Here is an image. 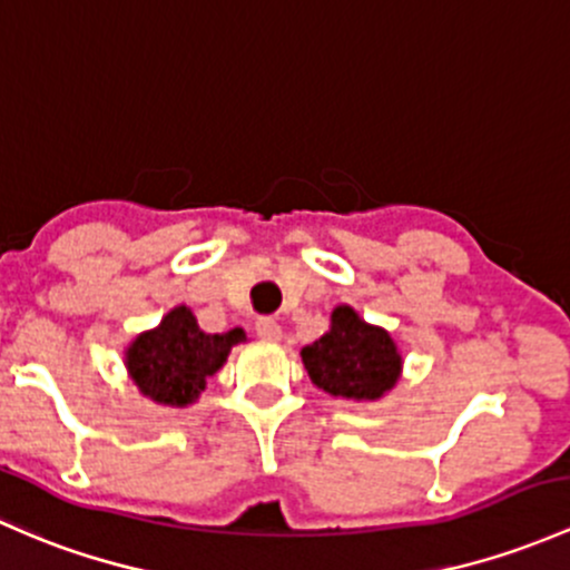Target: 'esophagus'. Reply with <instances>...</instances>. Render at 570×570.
<instances>
[{"label": "esophagus", "mask_w": 570, "mask_h": 570, "mask_svg": "<svg viewBox=\"0 0 570 570\" xmlns=\"http://www.w3.org/2000/svg\"><path fill=\"white\" fill-rule=\"evenodd\" d=\"M255 334H258L261 340L277 342L279 336H283V328H279V323L274 321V317H258V321H255Z\"/></svg>", "instance_id": "34e87169"}]
</instances>
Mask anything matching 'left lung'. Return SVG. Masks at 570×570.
<instances>
[{"label": "left lung", "mask_w": 570, "mask_h": 570, "mask_svg": "<svg viewBox=\"0 0 570 570\" xmlns=\"http://www.w3.org/2000/svg\"><path fill=\"white\" fill-rule=\"evenodd\" d=\"M302 361L317 389L353 402L383 396L402 370L389 332L364 323L351 307L332 312V328L304 347Z\"/></svg>", "instance_id": "1"}]
</instances>
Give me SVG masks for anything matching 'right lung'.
Here are the masks:
<instances>
[{
    "instance_id": "right-lung-1",
    "label": "right lung",
    "mask_w": 570,
    "mask_h": 570,
    "mask_svg": "<svg viewBox=\"0 0 570 570\" xmlns=\"http://www.w3.org/2000/svg\"><path fill=\"white\" fill-rule=\"evenodd\" d=\"M244 340L242 328L206 334L187 307L170 309L151 332L136 336L127 347V370L140 394L160 405L185 407L204 391L206 377L228 358L230 347Z\"/></svg>"
}]
</instances>
